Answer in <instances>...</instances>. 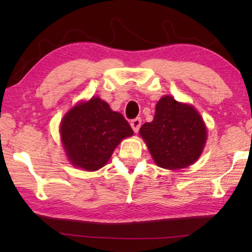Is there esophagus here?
Returning <instances> with one entry per match:
<instances>
[{
  "mask_svg": "<svg viewBox=\"0 0 252 252\" xmlns=\"http://www.w3.org/2000/svg\"><path fill=\"white\" fill-rule=\"evenodd\" d=\"M131 126H132V129H133V131L136 133V132L139 131L140 126H141V119H140V118L133 119V120L131 121Z\"/></svg>",
  "mask_w": 252,
  "mask_h": 252,
  "instance_id": "1",
  "label": "esophagus"
}]
</instances>
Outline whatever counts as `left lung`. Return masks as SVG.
<instances>
[{
  "label": "left lung",
  "instance_id": "8db88e82",
  "mask_svg": "<svg viewBox=\"0 0 252 252\" xmlns=\"http://www.w3.org/2000/svg\"><path fill=\"white\" fill-rule=\"evenodd\" d=\"M140 135L159 167L177 170L187 168L201 156L207 127L192 105L164 95L156 105L153 121L144 123Z\"/></svg>",
  "mask_w": 252,
  "mask_h": 252
}]
</instances>
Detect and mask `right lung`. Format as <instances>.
Segmentation results:
<instances>
[{
	"label": "right lung",
	"instance_id": "add662e5",
	"mask_svg": "<svg viewBox=\"0 0 252 252\" xmlns=\"http://www.w3.org/2000/svg\"><path fill=\"white\" fill-rule=\"evenodd\" d=\"M60 134L71 163L85 171H95L106 164L121 140L131 136L133 130L121 113L93 96L63 117Z\"/></svg>",
	"mask_w": 252,
	"mask_h": 252
}]
</instances>
